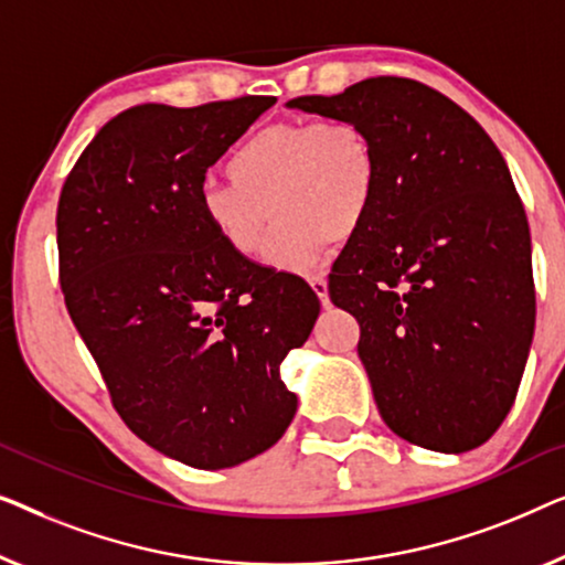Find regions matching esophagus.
<instances>
[{"instance_id": "esophagus-1", "label": "esophagus", "mask_w": 565, "mask_h": 565, "mask_svg": "<svg viewBox=\"0 0 565 565\" xmlns=\"http://www.w3.org/2000/svg\"><path fill=\"white\" fill-rule=\"evenodd\" d=\"M309 286H312V291L317 294V297H320L322 307H328V305H330V294H328V279H324V276H312V279H309Z\"/></svg>"}]
</instances>
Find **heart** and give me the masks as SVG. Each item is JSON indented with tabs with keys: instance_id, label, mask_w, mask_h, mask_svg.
<instances>
[{
	"instance_id": "b5f03b06",
	"label": "heart",
	"mask_w": 565,
	"mask_h": 565,
	"mask_svg": "<svg viewBox=\"0 0 565 565\" xmlns=\"http://www.w3.org/2000/svg\"><path fill=\"white\" fill-rule=\"evenodd\" d=\"M230 181L206 179L196 206L206 230L241 258L266 243L268 268L315 274L332 243L355 235L379 192L376 148L359 122H279L253 132L227 161Z\"/></svg>"
}]
</instances>
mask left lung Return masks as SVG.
Returning <instances> with one entry per match:
<instances>
[{"label": "left lung", "mask_w": 565, "mask_h": 565, "mask_svg": "<svg viewBox=\"0 0 565 565\" xmlns=\"http://www.w3.org/2000/svg\"><path fill=\"white\" fill-rule=\"evenodd\" d=\"M286 107L359 122L376 148V200L332 266L330 299L361 322L381 417L419 448H479L512 409L535 332L530 227L507 161L466 109L412 78Z\"/></svg>", "instance_id": "1"}]
</instances>
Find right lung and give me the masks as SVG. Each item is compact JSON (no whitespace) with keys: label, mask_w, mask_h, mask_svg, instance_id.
I'll return each instance as SVG.
<instances>
[{"label":"right lung","mask_w":565,"mask_h":565,"mask_svg":"<svg viewBox=\"0 0 565 565\" xmlns=\"http://www.w3.org/2000/svg\"><path fill=\"white\" fill-rule=\"evenodd\" d=\"M138 105L113 117L63 184L61 289L115 409L192 468L256 458L297 415L281 361L320 315L307 281L235 256L200 217L210 166L274 107Z\"/></svg>","instance_id":"1"}]
</instances>
